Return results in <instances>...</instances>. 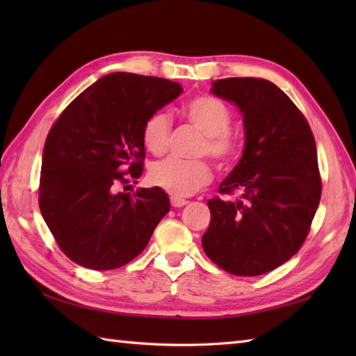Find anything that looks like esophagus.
<instances>
[{"mask_svg": "<svg viewBox=\"0 0 356 356\" xmlns=\"http://www.w3.org/2000/svg\"><path fill=\"white\" fill-rule=\"evenodd\" d=\"M170 200H171V205L174 208H182V207H185L186 203H188L185 199H180V197H171Z\"/></svg>", "mask_w": 356, "mask_h": 356, "instance_id": "obj_1", "label": "esophagus"}]
</instances>
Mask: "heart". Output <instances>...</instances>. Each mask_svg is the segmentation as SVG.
<instances>
[{
    "label": "heart",
    "mask_w": 356,
    "mask_h": 356,
    "mask_svg": "<svg viewBox=\"0 0 356 356\" xmlns=\"http://www.w3.org/2000/svg\"><path fill=\"white\" fill-rule=\"evenodd\" d=\"M188 122L205 134L200 154H208L217 163H228L238 153V139L229 127L232 113L228 105L214 96H197L184 105ZM171 118L165 111L151 115L142 128L143 145L153 154H162L168 145ZM151 185L161 188L172 197H186L205 186L211 179V170L203 161H179L165 159L156 162L148 172Z\"/></svg>",
    "instance_id": "heart-1"
}]
</instances>
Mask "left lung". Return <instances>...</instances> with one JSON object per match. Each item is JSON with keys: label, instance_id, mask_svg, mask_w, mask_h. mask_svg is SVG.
<instances>
[{"label": "left lung", "instance_id": "1", "mask_svg": "<svg viewBox=\"0 0 356 356\" xmlns=\"http://www.w3.org/2000/svg\"><path fill=\"white\" fill-rule=\"evenodd\" d=\"M211 93L240 110L245 148L220 184L222 194L238 190L241 199L208 200L203 251L229 274H266L297 254L318 209L314 134L289 96L266 79H217Z\"/></svg>", "mask_w": 356, "mask_h": 356}]
</instances>
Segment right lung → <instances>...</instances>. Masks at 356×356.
Returning a JSON list of instances; mask_svg holds the SVG:
<instances>
[{
	"label": "right lung",
	"mask_w": 356,
	"mask_h": 356,
	"mask_svg": "<svg viewBox=\"0 0 356 356\" xmlns=\"http://www.w3.org/2000/svg\"><path fill=\"white\" fill-rule=\"evenodd\" d=\"M184 92L179 82L116 72L84 90L63 115L42 151L40 209L61 251L95 270L138 257L170 211L161 188L119 193L124 171L138 179L142 128Z\"/></svg>",
	"instance_id": "add662e5"
}]
</instances>
